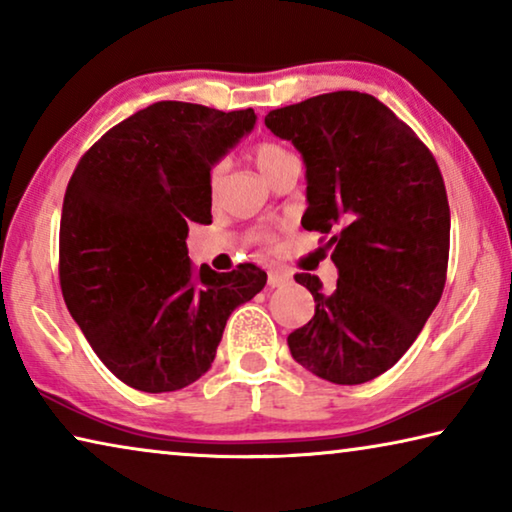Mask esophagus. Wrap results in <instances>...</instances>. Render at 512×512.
<instances>
[{
  "label": "esophagus",
  "instance_id": "34e87169",
  "mask_svg": "<svg viewBox=\"0 0 512 512\" xmlns=\"http://www.w3.org/2000/svg\"><path fill=\"white\" fill-rule=\"evenodd\" d=\"M291 282V273L289 271H282V268H271L268 271V287H287Z\"/></svg>",
  "mask_w": 512,
  "mask_h": 512
}]
</instances>
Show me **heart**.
I'll use <instances>...</instances> for the list:
<instances>
[{
  "label": "heart",
  "instance_id": "heart-1",
  "mask_svg": "<svg viewBox=\"0 0 512 512\" xmlns=\"http://www.w3.org/2000/svg\"><path fill=\"white\" fill-rule=\"evenodd\" d=\"M253 160L257 164V169L262 171L266 178H271L273 173L282 167V164H287L289 160H293V155L277 142L264 140V142H257L253 146ZM223 169H225L223 162L212 164L210 176H207V183H210V192H216V187H219Z\"/></svg>",
  "mask_w": 512,
  "mask_h": 512
}]
</instances>
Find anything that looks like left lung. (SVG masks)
I'll list each match as a JSON object with an SVG mask.
<instances>
[{
	"label": "left lung",
	"mask_w": 512,
	"mask_h": 512,
	"mask_svg": "<svg viewBox=\"0 0 512 512\" xmlns=\"http://www.w3.org/2000/svg\"><path fill=\"white\" fill-rule=\"evenodd\" d=\"M264 124L305 160L300 223L329 235L339 268L332 291L316 275H296L316 311L289 334L291 357L332 384H363L402 359L443 296V176L420 137L370 94H318L271 110Z\"/></svg>",
	"instance_id": "obj_1"
}]
</instances>
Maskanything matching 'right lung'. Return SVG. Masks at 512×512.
<instances>
[{
	"label": "right lung",
	"mask_w": 512,
	"mask_h": 512,
	"mask_svg": "<svg viewBox=\"0 0 512 512\" xmlns=\"http://www.w3.org/2000/svg\"><path fill=\"white\" fill-rule=\"evenodd\" d=\"M253 108L158 101L101 137L69 178L60 216V289L69 314L117 379L144 393L205 375L232 311L266 273L194 268L189 223H212L207 176L253 131Z\"/></svg>",
	"instance_id": "1"
}]
</instances>
